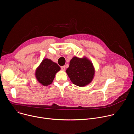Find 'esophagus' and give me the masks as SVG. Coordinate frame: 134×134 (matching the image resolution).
Wrapping results in <instances>:
<instances>
[{
	"label": "esophagus",
	"instance_id": "esophagus-1",
	"mask_svg": "<svg viewBox=\"0 0 134 134\" xmlns=\"http://www.w3.org/2000/svg\"><path fill=\"white\" fill-rule=\"evenodd\" d=\"M65 69H66V68H65V66H62L61 67V69L62 70H63V71H65Z\"/></svg>",
	"mask_w": 134,
	"mask_h": 134
}]
</instances>
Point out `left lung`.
<instances>
[{
	"mask_svg": "<svg viewBox=\"0 0 134 134\" xmlns=\"http://www.w3.org/2000/svg\"><path fill=\"white\" fill-rule=\"evenodd\" d=\"M94 69L92 63L86 58L74 57L69 63L66 72L71 82L77 86L83 87L92 81Z\"/></svg>",
	"mask_w": 134,
	"mask_h": 134,
	"instance_id": "1",
	"label": "left lung"
}]
</instances>
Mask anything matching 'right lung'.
Segmentation results:
<instances>
[{
  "instance_id": "obj_1",
  "label": "right lung",
  "mask_w": 134,
  "mask_h": 134,
  "mask_svg": "<svg viewBox=\"0 0 134 134\" xmlns=\"http://www.w3.org/2000/svg\"><path fill=\"white\" fill-rule=\"evenodd\" d=\"M60 70V67L50 59H44L36 70L37 80L43 86L52 83L55 74Z\"/></svg>"
}]
</instances>
